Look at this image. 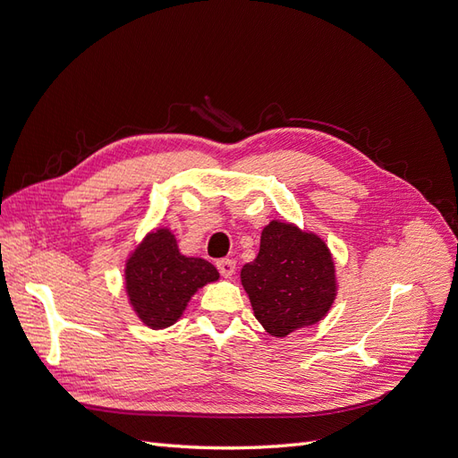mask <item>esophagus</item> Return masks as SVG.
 Segmentation results:
<instances>
[{
	"label": "esophagus",
	"mask_w": 458,
	"mask_h": 458,
	"mask_svg": "<svg viewBox=\"0 0 458 458\" xmlns=\"http://www.w3.org/2000/svg\"><path fill=\"white\" fill-rule=\"evenodd\" d=\"M217 271L221 273V276H225V279H231V276L234 275V269H237V263H234V259H229V258H224V259H217Z\"/></svg>",
	"instance_id": "esophagus-1"
}]
</instances>
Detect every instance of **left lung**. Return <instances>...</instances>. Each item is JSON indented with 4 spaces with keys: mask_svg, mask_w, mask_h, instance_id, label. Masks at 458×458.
Returning a JSON list of instances; mask_svg holds the SVG:
<instances>
[{
    "mask_svg": "<svg viewBox=\"0 0 458 458\" xmlns=\"http://www.w3.org/2000/svg\"><path fill=\"white\" fill-rule=\"evenodd\" d=\"M261 327L271 336L311 327L336 298V269L328 246L315 233L273 219L263 227L259 252L241 271Z\"/></svg>",
    "mask_w": 458,
    "mask_h": 458,
    "instance_id": "left-lung-1",
    "label": "left lung"
}]
</instances>
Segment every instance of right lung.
I'll list each match as a JSON object with an SVG mask.
<instances>
[{
	"label": "right lung",
	"mask_w": 458,
	"mask_h": 458,
	"mask_svg": "<svg viewBox=\"0 0 458 458\" xmlns=\"http://www.w3.org/2000/svg\"><path fill=\"white\" fill-rule=\"evenodd\" d=\"M219 279L202 258H187L170 229L148 233L126 261V293L133 311L152 328L172 327L183 315L191 296Z\"/></svg>",
	"instance_id": "1"
}]
</instances>
